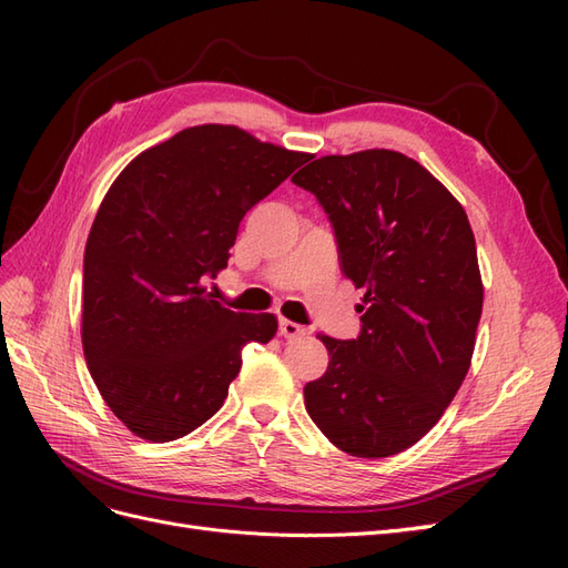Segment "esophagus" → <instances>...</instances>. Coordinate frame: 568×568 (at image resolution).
<instances>
[{"label": "esophagus", "instance_id": "34e87169", "mask_svg": "<svg viewBox=\"0 0 568 568\" xmlns=\"http://www.w3.org/2000/svg\"><path fill=\"white\" fill-rule=\"evenodd\" d=\"M280 334L284 336V338H301V336H305V326H301V324H296V322H291V320H280Z\"/></svg>", "mask_w": 568, "mask_h": 568}]
</instances>
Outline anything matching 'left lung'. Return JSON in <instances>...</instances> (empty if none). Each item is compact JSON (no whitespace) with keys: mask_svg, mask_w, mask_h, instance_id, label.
Returning a JSON list of instances; mask_svg holds the SVG:
<instances>
[{"mask_svg":"<svg viewBox=\"0 0 568 568\" xmlns=\"http://www.w3.org/2000/svg\"><path fill=\"white\" fill-rule=\"evenodd\" d=\"M291 182L329 215L341 272L365 291L353 341L320 334L329 367L305 409L338 450L390 457L432 432L469 372L484 307L459 201L405 153L322 156Z\"/></svg>","mask_w":568,"mask_h":568,"instance_id":"1","label":"left lung"}]
</instances>
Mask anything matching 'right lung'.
<instances>
[{
  "instance_id": "right-lung-1",
  "label": "right lung",
  "mask_w": 568,
  "mask_h": 568,
  "mask_svg": "<svg viewBox=\"0 0 568 568\" xmlns=\"http://www.w3.org/2000/svg\"><path fill=\"white\" fill-rule=\"evenodd\" d=\"M307 159L236 125H196L111 184L84 246L82 351L134 436L192 434L225 403L246 343L277 334V317L230 311L203 277L227 267L239 222Z\"/></svg>"
}]
</instances>
